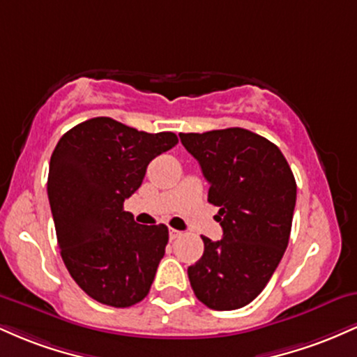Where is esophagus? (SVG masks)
Listing matches in <instances>:
<instances>
[{"label": "esophagus", "instance_id": "obj_1", "mask_svg": "<svg viewBox=\"0 0 357 357\" xmlns=\"http://www.w3.org/2000/svg\"><path fill=\"white\" fill-rule=\"evenodd\" d=\"M183 235V231H179V230H173V228H171L169 230V238L171 240H176V238H179V236Z\"/></svg>", "mask_w": 357, "mask_h": 357}]
</instances>
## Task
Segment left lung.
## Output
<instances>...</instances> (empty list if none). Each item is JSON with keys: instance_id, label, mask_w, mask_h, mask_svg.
Returning <instances> with one entry per match:
<instances>
[{"instance_id": "8db88e82", "label": "left lung", "mask_w": 357, "mask_h": 357, "mask_svg": "<svg viewBox=\"0 0 357 357\" xmlns=\"http://www.w3.org/2000/svg\"><path fill=\"white\" fill-rule=\"evenodd\" d=\"M210 183L223 238L202 236L203 257L188 267L192 292L213 310H235L255 298L289 245L297 184L268 139L241 127L179 134Z\"/></svg>"}]
</instances>
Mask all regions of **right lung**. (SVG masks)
<instances>
[{
    "mask_svg": "<svg viewBox=\"0 0 357 357\" xmlns=\"http://www.w3.org/2000/svg\"><path fill=\"white\" fill-rule=\"evenodd\" d=\"M176 144L173 132L93 117L65 132L53 151L47 191L61 258L100 304L130 307L149 294L169 233L166 225L136 223L124 202L147 165Z\"/></svg>",
    "mask_w": 357,
    "mask_h": 357,
    "instance_id": "add662e5",
    "label": "right lung"
}]
</instances>
